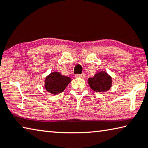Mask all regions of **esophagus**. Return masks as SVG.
Instances as JSON below:
<instances>
[{
	"mask_svg": "<svg viewBox=\"0 0 148 148\" xmlns=\"http://www.w3.org/2000/svg\"><path fill=\"white\" fill-rule=\"evenodd\" d=\"M84 77H85V74H76V75H75V77H80V78H84Z\"/></svg>",
	"mask_w": 148,
	"mask_h": 148,
	"instance_id": "obj_1",
	"label": "esophagus"
}]
</instances>
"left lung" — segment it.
I'll return each mask as SVG.
<instances>
[{
    "mask_svg": "<svg viewBox=\"0 0 148 148\" xmlns=\"http://www.w3.org/2000/svg\"><path fill=\"white\" fill-rule=\"evenodd\" d=\"M88 84L91 88L96 92H106L111 88L112 78L105 71H101L88 79Z\"/></svg>",
    "mask_w": 148,
    "mask_h": 148,
    "instance_id": "1",
    "label": "left lung"
}]
</instances>
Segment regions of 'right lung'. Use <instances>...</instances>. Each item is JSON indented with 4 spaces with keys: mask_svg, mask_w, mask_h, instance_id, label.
I'll return each mask as SVG.
<instances>
[{
    "mask_svg": "<svg viewBox=\"0 0 148 148\" xmlns=\"http://www.w3.org/2000/svg\"><path fill=\"white\" fill-rule=\"evenodd\" d=\"M71 77L62 75L58 72H52L45 79V89L52 95H57L64 91L71 83Z\"/></svg>",
    "mask_w": 148,
    "mask_h": 148,
    "instance_id": "1",
    "label": "right lung"
}]
</instances>
